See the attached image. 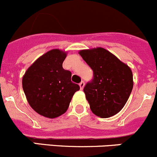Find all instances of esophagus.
Listing matches in <instances>:
<instances>
[{
  "mask_svg": "<svg viewBox=\"0 0 157 157\" xmlns=\"http://www.w3.org/2000/svg\"><path fill=\"white\" fill-rule=\"evenodd\" d=\"M84 85H85L84 82H83V81L80 82V84H79V86H80V90H83V87H84Z\"/></svg>",
  "mask_w": 157,
  "mask_h": 157,
  "instance_id": "34e87169",
  "label": "esophagus"
}]
</instances>
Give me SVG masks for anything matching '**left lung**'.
Listing matches in <instances>:
<instances>
[{
    "label": "left lung",
    "instance_id": "left-lung-1",
    "mask_svg": "<svg viewBox=\"0 0 157 157\" xmlns=\"http://www.w3.org/2000/svg\"><path fill=\"white\" fill-rule=\"evenodd\" d=\"M80 56L93 71L83 91L93 114L102 118L116 115L127 102L134 81L131 69L106 49H83Z\"/></svg>",
    "mask_w": 157,
    "mask_h": 157
}]
</instances>
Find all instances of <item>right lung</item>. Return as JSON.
I'll return each instance as SVG.
<instances>
[{"label": "right lung", "mask_w": 157, "mask_h": 157, "mask_svg": "<svg viewBox=\"0 0 157 157\" xmlns=\"http://www.w3.org/2000/svg\"><path fill=\"white\" fill-rule=\"evenodd\" d=\"M67 52L52 49L34 61L22 80L23 91L31 108L48 118L61 116L68 109L73 96L80 90L71 82V72L62 64Z\"/></svg>", "instance_id": "obj_1"}]
</instances>
